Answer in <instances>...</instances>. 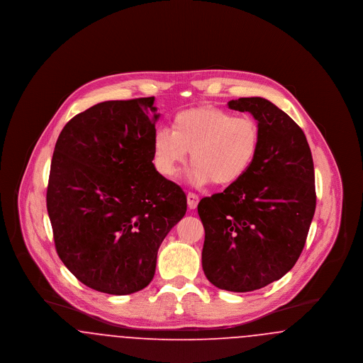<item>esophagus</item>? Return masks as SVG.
Returning <instances> with one entry per match:
<instances>
[{"label": "esophagus", "mask_w": 363, "mask_h": 363, "mask_svg": "<svg viewBox=\"0 0 363 363\" xmlns=\"http://www.w3.org/2000/svg\"><path fill=\"white\" fill-rule=\"evenodd\" d=\"M186 199H188V207H189L190 209H194V208L197 207V204H199V201H200L199 196L194 194V193H190V191L188 193Z\"/></svg>", "instance_id": "esophagus-1"}]
</instances>
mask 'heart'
Here are the masks:
<instances>
[{"label": "heart", "instance_id": "heart-1", "mask_svg": "<svg viewBox=\"0 0 363 363\" xmlns=\"http://www.w3.org/2000/svg\"><path fill=\"white\" fill-rule=\"evenodd\" d=\"M261 133L252 117H235L218 107H197L178 113L173 130L157 129L152 140L157 170L175 177L190 152V179L197 185L237 184L259 155Z\"/></svg>", "mask_w": 363, "mask_h": 363}]
</instances>
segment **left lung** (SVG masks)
Masks as SVG:
<instances>
[{"label":"left lung","mask_w":363,"mask_h":363,"mask_svg":"<svg viewBox=\"0 0 363 363\" xmlns=\"http://www.w3.org/2000/svg\"><path fill=\"white\" fill-rule=\"evenodd\" d=\"M227 104L259 123V155L237 184L199 203L201 259L213 286L247 293L284 277L299 259L315 211L314 166L303 130L275 104L259 96Z\"/></svg>","instance_id":"8db88e82"}]
</instances>
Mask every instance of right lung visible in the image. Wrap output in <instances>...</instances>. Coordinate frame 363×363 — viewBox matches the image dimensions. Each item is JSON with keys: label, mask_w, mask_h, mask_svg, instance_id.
I'll return each instance as SVG.
<instances>
[{"label": "right lung", "mask_w": 363, "mask_h": 363, "mask_svg": "<svg viewBox=\"0 0 363 363\" xmlns=\"http://www.w3.org/2000/svg\"><path fill=\"white\" fill-rule=\"evenodd\" d=\"M154 101L95 104L55 143L46 196L55 249L74 277L101 293L147 287L160 243L186 213L184 190L152 163Z\"/></svg>", "instance_id": "1"}]
</instances>
